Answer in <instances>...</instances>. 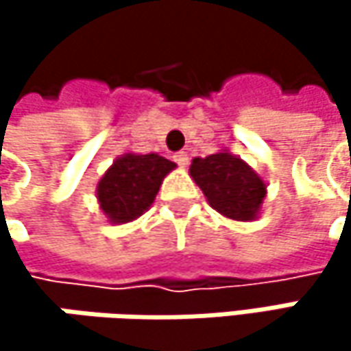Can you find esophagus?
<instances>
[{"label": "esophagus", "mask_w": 351, "mask_h": 351, "mask_svg": "<svg viewBox=\"0 0 351 351\" xmlns=\"http://www.w3.org/2000/svg\"><path fill=\"white\" fill-rule=\"evenodd\" d=\"M175 162L178 165V167H186L189 165V154L186 152H178V154H175Z\"/></svg>", "instance_id": "obj_1"}]
</instances>
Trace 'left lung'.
<instances>
[{
    "instance_id": "8db88e82",
    "label": "left lung",
    "mask_w": 351,
    "mask_h": 351,
    "mask_svg": "<svg viewBox=\"0 0 351 351\" xmlns=\"http://www.w3.org/2000/svg\"><path fill=\"white\" fill-rule=\"evenodd\" d=\"M189 175L203 191L207 203L223 217L254 221L260 215L268 184L245 160L230 150L193 158Z\"/></svg>"
}]
</instances>
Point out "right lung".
Wrapping results in <instances>:
<instances>
[{"label":"right lung","instance_id":"obj_1","mask_svg":"<svg viewBox=\"0 0 351 351\" xmlns=\"http://www.w3.org/2000/svg\"><path fill=\"white\" fill-rule=\"evenodd\" d=\"M176 165L160 154L125 152L113 160L97 182V203L109 223L121 226L138 219L154 203L165 176Z\"/></svg>","mask_w":351,"mask_h":351}]
</instances>
